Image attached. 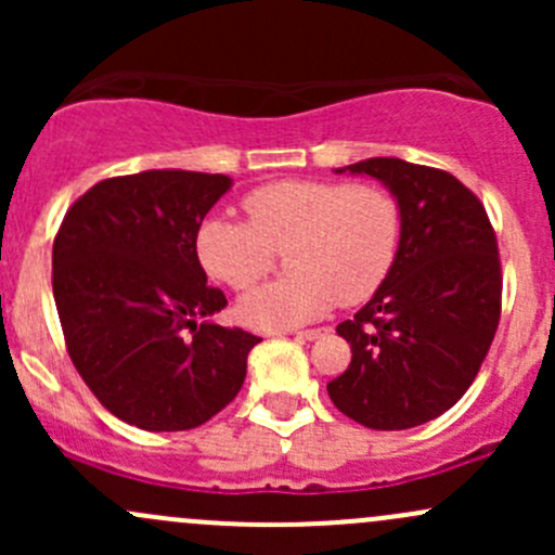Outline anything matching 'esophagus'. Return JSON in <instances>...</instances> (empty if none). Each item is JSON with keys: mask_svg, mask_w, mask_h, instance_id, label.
<instances>
[{"mask_svg": "<svg viewBox=\"0 0 555 555\" xmlns=\"http://www.w3.org/2000/svg\"><path fill=\"white\" fill-rule=\"evenodd\" d=\"M330 327H313V330H300V333H295V338L298 340H317L322 338V335H327Z\"/></svg>", "mask_w": 555, "mask_h": 555, "instance_id": "obj_1", "label": "esophagus"}]
</instances>
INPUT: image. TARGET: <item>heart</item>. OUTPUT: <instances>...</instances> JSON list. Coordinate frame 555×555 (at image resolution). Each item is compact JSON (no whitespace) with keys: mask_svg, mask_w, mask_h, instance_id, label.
<instances>
[{"mask_svg":"<svg viewBox=\"0 0 555 555\" xmlns=\"http://www.w3.org/2000/svg\"><path fill=\"white\" fill-rule=\"evenodd\" d=\"M249 225L209 217L195 233V255L217 282L255 287L287 251L293 279L251 289L238 319L255 330H293L335 304L371 298L395 266L402 217L395 195L371 184L284 179L244 198Z\"/></svg>","mask_w":555,"mask_h":555,"instance_id":"b5f03b06","label":"heart"}]
</instances>
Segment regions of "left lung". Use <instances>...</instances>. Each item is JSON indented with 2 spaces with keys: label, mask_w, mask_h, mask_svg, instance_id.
Wrapping results in <instances>:
<instances>
[{
  "label": "left lung",
  "mask_w": 555,
  "mask_h": 555,
  "mask_svg": "<svg viewBox=\"0 0 555 555\" xmlns=\"http://www.w3.org/2000/svg\"><path fill=\"white\" fill-rule=\"evenodd\" d=\"M373 177L402 217L395 266L340 322L351 365L327 384L333 405L371 429L438 418L469 389L500 324L502 273L483 204L449 171L367 158L335 173Z\"/></svg>",
  "instance_id": "left-lung-1"
}]
</instances>
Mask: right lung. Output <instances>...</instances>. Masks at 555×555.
Returning a JSON list of instances; mask_svg holds the SVG:
<instances>
[{
    "mask_svg": "<svg viewBox=\"0 0 555 555\" xmlns=\"http://www.w3.org/2000/svg\"><path fill=\"white\" fill-rule=\"evenodd\" d=\"M233 188L225 173L153 169L104 179L66 211L53 244V298L82 382L120 422L179 433L242 389L260 338L222 327L195 233Z\"/></svg>",
    "mask_w": 555,
    "mask_h": 555,
    "instance_id": "right-lung-1",
    "label": "right lung"
}]
</instances>
